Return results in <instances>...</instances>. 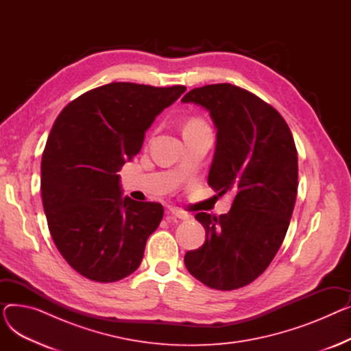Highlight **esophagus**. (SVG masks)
<instances>
[{
	"label": "esophagus",
	"instance_id": "34e87169",
	"mask_svg": "<svg viewBox=\"0 0 351 351\" xmlns=\"http://www.w3.org/2000/svg\"><path fill=\"white\" fill-rule=\"evenodd\" d=\"M169 213H171V216H172L173 219H179V220H188V219H189V215H188L186 212H183V210L176 209V208L171 209Z\"/></svg>",
	"mask_w": 351,
	"mask_h": 351
}]
</instances>
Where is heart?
<instances>
[{"mask_svg":"<svg viewBox=\"0 0 351 351\" xmlns=\"http://www.w3.org/2000/svg\"><path fill=\"white\" fill-rule=\"evenodd\" d=\"M200 123H204V122L199 121V119H192V121H189V122H188V125H186V126H191V125H200Z\"/></svg>","mask_w":351,"mask_h":351,"instance_id":"1","label":"heart"}]
</instances>
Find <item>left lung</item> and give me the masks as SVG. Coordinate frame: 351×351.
Wrapping results in <instances>:
<instances>
[{
	"label": "left lung",
	"mask_w": 351,
	"mask_h": 351,
	"mask_svg": "<svg viewBox=\"0 0 351 351\" xmlns=\"http://www.w3.org/2000/svg\"><path fill=\"white\" fill-rule=\"evenodd\" d=\"M182 102L209 110L217 129L208 183L234 193L219 217L199 212L204 246L185 254L189 273L216 290L247 286L267 269L286 236L298 195V151L271 105L232 84L189 90Z\"/></svg>",
	"instance_id": "left-lung-1"
}]
</instances>
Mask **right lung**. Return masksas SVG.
<instances>
[{
    "label": "right lung",
    "mask_w": 351,
    "mask_h": 351,
    "mask_svg": "<svg viewBox=\"0 0 351 351\" xmlns=\"http://www.w3.org/2000/svg\"><path fill=\"white\" fill-rule=\"evenodd\" d=\"M186 86L112 82L71 101L55 119L41 160V196L52 241L84 278L132 274L163 206L122 197L119 175L146 129Z\"/></svg>",
    "instance_id": "right-lung-1"
}]
</instances>
